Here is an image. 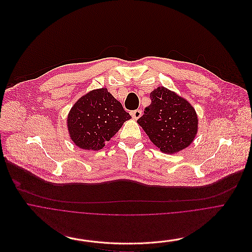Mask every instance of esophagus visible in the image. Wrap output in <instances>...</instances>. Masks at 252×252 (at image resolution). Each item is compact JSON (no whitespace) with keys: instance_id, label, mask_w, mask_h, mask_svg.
Here are the masks:
<instances>
[{"instance_id":"34e87169","label":"esophagus","mask_w":252,"mask_h":252,"mask_svg":"<svg viewBox=\"0 0 252 252\" xmlns=\"http://www.w3.org/2000/svg\"><path fill=\"white\" fill-rule=\"evenodd\" d=\"M131 115H132L133 119L137 120V119H139V118L141 117V115H142V110H141V109L134 110V111H132V112H131Z\"/></svg>"}]
</instances>
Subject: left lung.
<instances>
[{
  "label": "left lung",
  "instance_id": "8db88e82",
  "mask_svg": "<svg viewBox=\"0 0 252 252\" xmlns=\"http://www.w3.org/2000/svg\"><path fill=\"white\" fill-rule=\"evenodd\" d=\"M151 104L137 122L162 152L174 154L193 141L197 115L187 100L161 86L150 93Z\"/></svg>",
  "mask_w": 252,
  "mask_h": 252
}]
</instances>
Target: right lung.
<instances>
[{"label": "right lung", "mask_w": 252, "mask_h": 252, "mask_svg": "<svg viewBox=\"0 0 252 252\" xmlns=\"http://www.w3.org/2000/svg\"><path fill=\"white\" fill-rule=\"evenodd\" d=\"M130 118L107 88H99L86 93L74 103L67 116V128L77 147L98 151Z\"/></svg>", "instance_id": "right-lung-1"}]
</instances>
